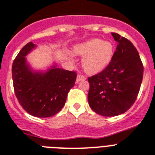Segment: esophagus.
I'll return each mask as SVG.
<instances>
[{
	"label": "esophagus",
	"instance_id": "1",
	"mask_svg": "<svg viewBox=\"0 0 155 155\" xmlns=\"http://www.w3.org/2000/svg\"><path fill=\"white\" fill-rule=\"evenodd\" d=\"M86 80V77L82 75H78L77 78H76V81H77V83L78 82L82 81V80Z\"/></svg>",
	"mask_w": 155,
	"mask_h": 155
}]
</instances>
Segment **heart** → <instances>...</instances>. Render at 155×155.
Returning a JSON list of instances; mask_svg holds the SVG:
<instances>
[{"instance_id": "b5f03b06", "label": "heart", "mask_w": 155, "mask_h": 155, "mask_svg": "<svg viewBox=\"0 0 155 155\" xmlns=\"http://www.w3.org/2000/svg\"><path fill=\"white\" fill-rule=\"evenodd\" d=\"M74 53L82 56V66L87 73L100 72L107 67L112 60L114 47L112 42L101 39H91L75 45Z\"/></svg>"}]
</instances>
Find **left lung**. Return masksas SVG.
<instances>
[{
	"label": "left lung",
	"mask_w": 155,
	"mask_h": 155,
	"mask_svg": "<svg viewBox=\"0 0 155 155\" xmlns=\"http://www.w3.org/2000/svg\"><path fill=\"white\" fill-rule=\"evenodd\" d=\"M111 35L118 42L112 60L104 71L88 78L89 106L106 117L123 114L134 104L143 76V63L133 44L118 33Z\"/></svg>",
	"instance_id": "left-lung-1"
}]
</instances>
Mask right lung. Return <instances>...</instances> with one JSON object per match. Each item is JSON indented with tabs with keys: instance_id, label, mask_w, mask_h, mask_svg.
<instances>
[{
	"instance_id": "right-lung-1",
	"label": "right lung",
	"mask_w": 155,
	"mask_h": 155,
	"mask_svg": "<svg viewBox=\"0 0 155 155\" xmlns=\"http://www.w3.org/2000/svg\"><path fill=\"white\" fill-rule=\"evenodd\" d=\"M36 48L32 42L28 43L16 56L12 66L13 87L19 103L28 114L48 118L64 106L77 74L60 68L55 63L45 71L32 69L26 56Z\"/></svg>"
}]
</instances>
